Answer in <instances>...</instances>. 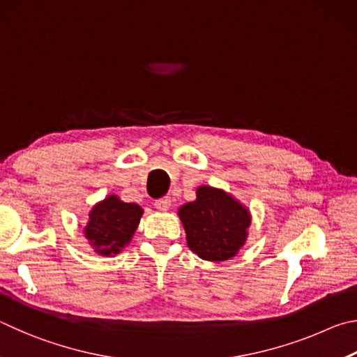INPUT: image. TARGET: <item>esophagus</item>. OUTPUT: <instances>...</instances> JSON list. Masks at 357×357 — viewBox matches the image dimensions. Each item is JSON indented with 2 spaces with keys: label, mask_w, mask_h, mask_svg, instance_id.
<instances>
[{
  "label": "esophagus",
  "mask_w": 357,
  "mask_h": 357,
  "mask_svg": "<svg viewBox=\"0 0 357 357\" xmlns=\"http://www.w3.org/2000/svg\"><path fill=\"white\" fill-rule=\"evenodd\" d=\"M155 207L161 210V211H166L169 207H171V197L165 196V197H160L155 201Z\"/></svg>",
  "instance_id": "esophagus-1"
}]
</instances>
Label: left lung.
Masks as SVG:
<instances>
[{"label":"left lung","mask_w":357,"mask_h":357,"mask_svg":"<svg viewBox=\"0 0 357 357\" xmlns=\"http://www.w3.org/2000/svg\"><path fill=\"white\" fill-rule=\"evenodd\" d=\"M186 241L199 257L210 261L232 259L245 245L249 211L226 192L210 186L197 190L195 202L178 210Z\"/></svg>","instance_id":"8db88e82"}]
</instances>
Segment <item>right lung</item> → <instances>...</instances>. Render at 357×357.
Here are the masks:
<instances>
[{"instance_id":"1","label":"right lung","mask_w":357,"mask_h":357,"mask_svg":"<svg viewBox=\"0 0 357 357\" xmlns=\"http://www.w3.org/2000/svg\"><path fill=\"white\" fill-rule=\"evenodd\" d=\"M141 216L139 205L122 202L116 196H109L92 208L84 234L96 248V252L114 255L128 245Z\"/></svg>"}]
</instances>
